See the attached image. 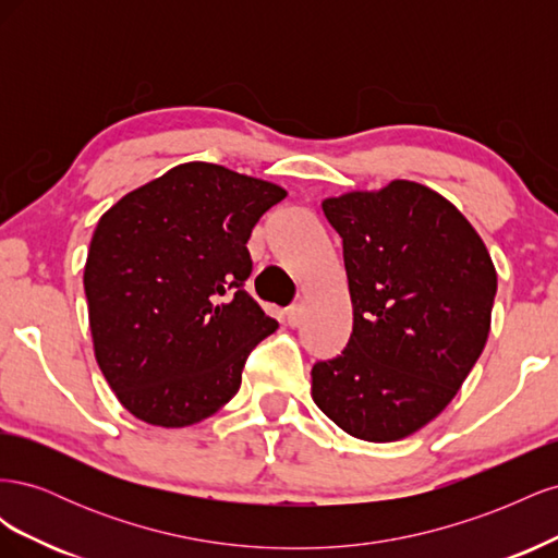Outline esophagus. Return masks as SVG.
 <instances>
[{
	"label": "esophagus",
	"mask_w": 558,
	"mask_h": 558,
	"mask_svg": "<svg viewBox=\"0 0 558 558\" xmlns=\"http://www.w3.org/2000/svg\"><path fill=\"white\" fill-rule=\"evenodd\" d=\"M286 320H289V326H300L302 307L300 305H291L289 310H286Z\"/></svg>",
	"instance_id": "esophagus-1"
}]
</instances>
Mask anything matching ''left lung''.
Segmentation results:
<instances>
[{"mask_svg": "<svg viewBox=\"0 0 558 558\" xmlns=\"http://www.w3.org/2000/svg\"><path fill=\"white\" fill-rule=\"evenodd\" d=\"M342 238L353 328L312 367V398L367 442L424 428L459 391L492 328V256L463 214L414 181L324 199Z\"/></svg>", "mask_w": 558, "mask_h": 558, "instance_id": "8db88e82", "label": "left lung"}]
</instances>
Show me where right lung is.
I'll return each instance as SVG.
<instances>
[{"instance_id": "add662e5", "label": "right lung", "mask_w": 558, "mask_h": 558, "mask_svg": "<svg viewBox=\"0 0 558 558\" xmlns=\"http://www.w3.org/2000/svg\"><path fill=\"white\" fill-rule=\"evenodd\" d=\"M286 197L275 183L185 162L99 218L86 286L95 359L123 408L183 428L240 391L248 353L277 330L246 291V242Z\"/></svg>"}]
</instances>
